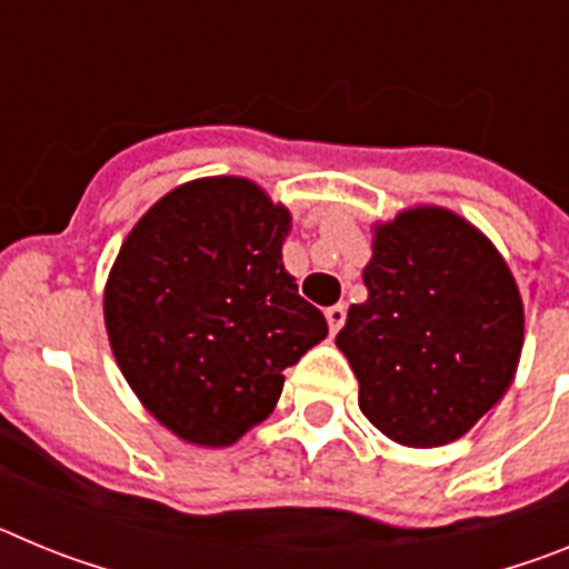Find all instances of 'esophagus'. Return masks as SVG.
<instances>
[{"mask_svg": "<svg viewBox=\"0 0 569 569\" xmlns=\"http://www.w3.org/2000/svg\"><path fill=\"white\" fill-rule=\"evenodd\" d=\"M325 319H328L330 336H336V333H339V330H341V325H345L347 308H345V305H333V308L325 310Z\"/></svg>", "mask_w": 569, "mask_h": 569, "instance_id": "obj_1", "label": "esophagus"}]
</instances>
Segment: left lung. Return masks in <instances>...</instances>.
<instances>
[{"label": "left lung", "mask_w": 569, "mask_h": 569, "mask_svg": "<svg viewBox=\"0 0 569 569\" xmlns=\"http://www.w3.org/2000/svg\"><path fill=\"white\" fill-rule=\"evenodd\" d=\"M367 299L336 347L359 379V407L387 439H461L516 379L525 301L505 256L465 216L416 204L376 222Z\"/></svg>", "instance_id": "8db88e82"}]
</instances>
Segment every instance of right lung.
Masks as SVG:
<instances>
[{"label": "right lung", "instance_id": "add662e5", "mask_svg": "<svg viewBox=\"0 0 569 569\" xmlns=\"http://www.w3.org/2000/svg\"><path fill=\"white\" fill-rule=\"evenodd\" d=\"M290 222L244 176H204L124 236L104 284L110 350L176 439L236 445L273 413L284 367L328 336L281 261Z\"/></svg>", "mask_w": 569, "mask_h": 569}]
</instances>
